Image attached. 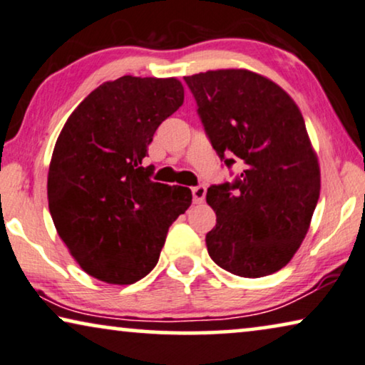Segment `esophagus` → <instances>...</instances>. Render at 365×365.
<instances>
[{
    "mask_svg": "<svg viewBox=\"0 0 365 365\" xmlns=\"http://www.w3.org/2000/svg\"><path fill=\"white\" fill-rule=\"evenodd\" d=\"M192 195H193L195 203H202L205 200V195H207V188H205L203 185H198V187L192 188Z\"/></svg>",
    "mask_w": 365,
    "mask_h": 365,
    "instance_id": "esophagus-1",
    "label": "esophagus"
}]
</instances>
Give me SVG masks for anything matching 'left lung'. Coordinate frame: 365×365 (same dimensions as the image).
Here are the masks:
<instances>
[{
  "instance_id": "left-lung-1",
  "label": "left lung",
  "mask_w": 365,
  "mask_h": 365,
  "mask_svg": "<svg viewBox=\"0 0 365 365\" xmlns=\"http://www.w3.org/2000/svg\"><path fill=\"white\" fill-rule=\"evenodd\" d=\"M218 157L243 172L212 185L217 225L208 255L241 278L273 274L289 263L309 230L321 170L299 107L284 89L248 69L185 76Z\"/></svg>"
}]
</instances>
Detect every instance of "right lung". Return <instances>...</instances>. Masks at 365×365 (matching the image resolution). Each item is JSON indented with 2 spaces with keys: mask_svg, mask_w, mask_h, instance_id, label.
I'll return each mask as SVG.
<instances>
[{
  "mask_svg": "<svg viewBox=\"0 0 365 365\" xmlns=\"http://www.w3.org/2000/svg\"><path fill=\"white\" fill-rule=\"evenodd\" d=\"M183 104L175 78L107 81L76 107L48 173L54 227L78 264L109 284L155 268L170 225L192 205L187 187L152 182L143 167L157 127Z\"/></svg>",
  "mask_w": 365,
  "mask_h": 365,
  "instance_id": "obj_1",
  "label": "right lung"
}]
</instances>
